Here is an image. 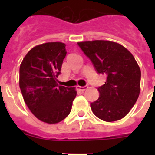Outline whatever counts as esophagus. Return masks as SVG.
Listing matches in <instances>:
<instances>
[{"label": "esophagus", "instance_id": "1", "mask_svg": "<svg viewBox=\"0 0 155 155\" xmlns=\"http://www.w3.org/2000/svg\"><path fill=\"white\" fill-rule=\"evenodd\" d=\"M87 88V87L86 86H83V87H81V86H77V90H78L80 91H84Z\"/></svg>", "mask_w": 155, "mask_h": 155}]
</instances>
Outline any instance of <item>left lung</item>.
Returning <instances> with one entry per match:
<instances>
[{
	"mask_svg": "<svg viewBox=\"0 0 155 155\" xmlns=\"http://www.w3.org/2000/svg\"><path fill=\"white\" fill-rule=\"evenodd\" d=\"M98 74L106 76L98 87L99 98L91 103L100 120L113 122L127 116L136 103L140 91V69L129 50L122 45L105 40L78 42Z\"/></svg>",
	"mask_w": 155,
	"mask_h": 155,
	"instance_id": "obj_1",
	"label": "left lung"
}]
</instances>
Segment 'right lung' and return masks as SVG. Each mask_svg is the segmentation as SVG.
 I'll use <instances>...</instances> for the list:
<instances>
[{
	"label": "right lung",
	"mask_w": 155,
	"mask_h": 155,
	"mask_svg": "<svg viewBox=\"0 0 155 155\" xmlns=\"http://www.w3.org/2000/svg\"><path fill=\"white\" fill-rule=\"evenodd\" d=\"M63 42H46L33 47L24 57L19 70V86L25 102L41 121L53 124L71 113L76 97L74 87L59 85L67 51Z\"/></svg>",
	"instance_id": "add662e5"
}]
</instances>
